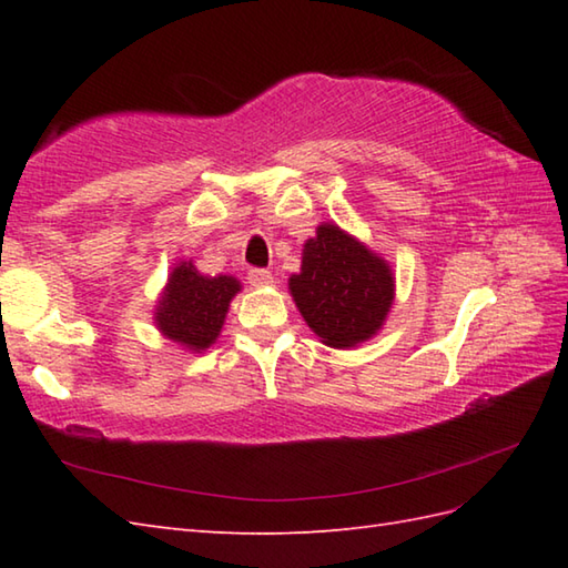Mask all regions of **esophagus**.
I'll return each instance as SVG.
<instances>
[{
  "instance_id": "34e87169",
  "label": "esophagus",
  "mask_w": 568,
  "mask_h": 568,
  "mask_svg": "<svg viewBox=\"0 0 568 568\" xmlns=\"http://www.w3.org/2000/svg\"><path fill=\"white\" fill-rule=\"evenodd\" d=\"M248 283L256 285V287L271 285L273 283V275H271V271H265V268H251L248 271Z\"/></svg>"
}]
</instances>
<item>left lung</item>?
Wrapping results in <instances>:
<instances>
[{"instance_id":"8db88e82","label":"left lung","mask_w":568,"mask_h":568,"mask_svg":"<svg viewBox=\"0 0 568 568\" xmlns=\"http://www.w3.org/2000/svg\"><path fill=\"white\" fill-rule=\"evenodd\" d=\"M291 295L307 327L332 348H352L376 334L395 297L388 261L336 224L324 222L307 239Z\"/></svg>"}]
</instances>
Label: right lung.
Masks as SVG:
<instances>
[{"mask_svg": "<svg viewBox=\"0 0 568 568\" xmlns=\"http://www.w3.org/2000/svg\"><path fill=\"white\" fill-rule=\"evenodd\" d=\"M241 291L232 275H202L192 261L173 265L168 283L155 305L153 320L165 339L187 352H204L220 336L229 303Z\"/></svg>", "mask_w": 568, "mask_h": 568, "instance_id": "obj_1", "label": "right lung"}]
</instances>
